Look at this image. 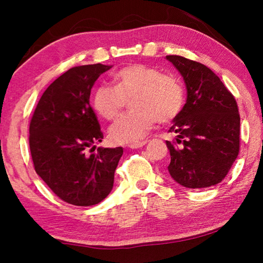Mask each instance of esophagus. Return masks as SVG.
<instances>
[{"label":"esophagus","mask_w":263,"mask_h":263,"mask_svg":"<svg viewBox=\"0 0 263 263\" xmlns=\"http://www.w3.org/2000/svg\"><path fill=\"white\" fill-rule=\"evenodd\" d=\"M146 144H147V141H140V142H137V144H132V145H130L128 146V147L130 148H140V147H142V146H145Z\"/></svg>","instance_id":"esophagus-1"}]
</instances>
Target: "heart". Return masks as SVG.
Segmentation results:
<instances>
[{"label": "heart", "instance_id": "obj_1", "mask_svg": "<svg viewBox=\"0 0 263 263\" xmlns=\"http://www.w3.org/2000/svg\"><path fill=\"white\" fill-rule=\"evenodd\" d=\"M115 86L101 84L92 96V105L102 117L112 121L121 114L125 101L133 112L111 125L110 139L115 144H137L144 139L157 121L168 123L184 105V88L174 75L152 66L131 65L118 70Z\"/></svg>", "mask_w": 263, "mask_h": 263}]
</instances>
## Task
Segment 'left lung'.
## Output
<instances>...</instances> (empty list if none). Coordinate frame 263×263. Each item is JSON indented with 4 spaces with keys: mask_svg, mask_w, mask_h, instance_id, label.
Returning <instances> with one entry per match:
<instances>
[{
    "mask_svg": "<svg viewBox=\"0 0 263 263\" xmlns=\"http://www.w3.org/2000/svg\"><path fill=\"white\" fill-rule=\"evenodd\" d=\"M166 59L179 70L186 88L185 104L169 128L175 139L166 141L169 174L190 189L218 184L239 154L237 101L205 65L180 55Z\"/></svg>",
    "mask_w": 263,
    "mask_h": 263,
    "instance_id": "obj_1",
    "label": "left lung"
}]
</instances>
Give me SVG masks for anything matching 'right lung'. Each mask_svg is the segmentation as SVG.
I'll return each instance as SVG.
<instances>
[{"label": "right lung", "mask_w": 263, "mask_h": 263, "mask_svg": "<svg viewBox=\"0 0 263 263\" xmlns=\"http://www.w3.org/2000/svg\"><path fill=\"white\" fill-rule=\"evenodd\" d=\"M112 66L68 69L44 91L30 122V152L34 171L58 197L78 206L99 204L114 186L123 148H97L103 139L89 104L91 88Z\"/></svg>", "instance_id": "1"}]
</instances>
